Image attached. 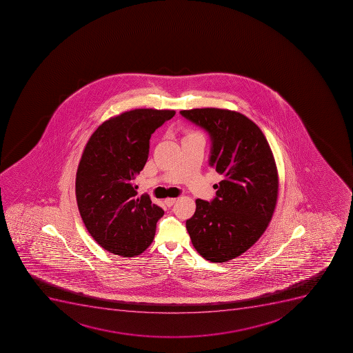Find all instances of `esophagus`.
Segmentation results:
<instances>
[{"label":"esophagus","instance_id":"1","mask_svg":"<svg viewBox=\"0 0 353 353\" xmlns=\"http://www.w3.org/2000/svg\"><path fill=\"white\" fill-rule=\"evenodd\" d=\"M175 201H176L175 198H166V199L164 200V203H165V205H168V207H171V205H174Z\"/></svg>","mask_w":353,"mask_h":353}]
</instances>
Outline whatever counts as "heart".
<instances>
[{
    "instance_id": "1",
    "label": "heart",
    "mask_w": 353,
    "mask_h": 353,
    "mask_svg": "<svg viewBox=\"0 0 353 353\" xmlns=\"http://www.w3.org/2000/svg\"><path fill=\"white\" fill-rule=\"evenodd\" d=\"M189 135H199V134H196V132H191Z\"/></svg>"
}]
</instances>
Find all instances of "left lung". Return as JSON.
Instances as JSON below:
<instances>
[{
	"label": "left lung",
	"instance_id": "8db88e82",
	"mask_svg": "<svg viewBox=\"0 0 353 353\" xmlns=\"http://www.w3.org/2000/svg\"><path fill=\"white\" fill-rule=\"evenodd\" d=\"M180 114L208 132L209 165L223 175L212 201L196 200L188 233L205 260H232L260 239L272 218L279 188L272 150L261 129L236 111L203 108Z\"/></svg>",
	"mask_w": 353,
	"mask_h": 353
}]
</instances>
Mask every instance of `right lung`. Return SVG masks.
<instances>
[{
	"label": "right lung",
	"instance_id": "add662e5",
	"mask_svg": "<svg viewBox=\"0 0 353 353\" xmlns=\"http://www.w3.org/2000/svg\"><path fill=\"white\" fill-rule=\"evenodd\" d=\"M174 110L135 109L112 117L90 137L77 168L75 193L83 223L99 245L132 258L153 242L164 210L148 194L137 196L150 136Z\"/></svg>",
	"mask_w": 353,
	"mask_h": 353
}]
</instances>
